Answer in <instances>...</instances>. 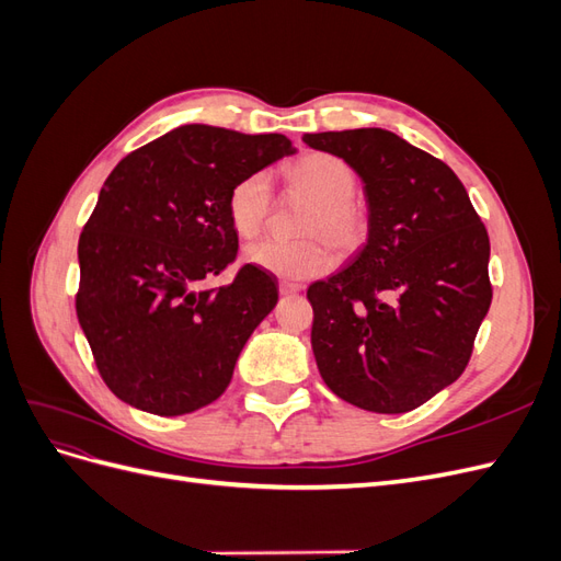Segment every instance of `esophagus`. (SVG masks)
<instances>
[{
  "label": "esophagus",
  "instance_id": "obj_1",
  "mask_svg": "<svg viewBox=\"0 0 561 561\" xmlns=\"http://www.w3.org/2000/svg\"><path fill=\"white\" fill-rule=\"evenodd\" d=\"M278 290H280V295H297L299 290H301V285L299 283H290V280H280L278 283Z\"/></svg>",
  "mask_w": 561,
  "mask_h": 561
}]
</instances>
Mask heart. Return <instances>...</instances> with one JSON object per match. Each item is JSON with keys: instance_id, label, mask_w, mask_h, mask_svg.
Wrapping results in <instances>:
<instances>
[{"instance_id": "heart-1", "label": "heart", "mask_w": 561, "mask_h": 561, "mask_svg": "<svg viewBox=\"0 0 561 561\" xmlns=\"http://www.w3.org/2000/svg\"><path fill=\"white\" fill-rule=\"evenodd\" d=\"M287 182L295 190L316 201L304 233L325 236V239L344 252L360 248L367 239V213L353 201L358 180L351 168L332 154H307L297 159L285 171ZM271 213V178L262 171L241 178L231 186L227 196V217L233 231L241 239H254ZM243 260L266 271L271 276L285 280H307L325 274L334 257L325 241H280L264 239L245 248Z\"/></svg>"}]
</instances>
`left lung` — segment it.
I'll list each match as a JSON object with an SVG mask.
<instances>
[{
  "label": "left lung",
  "instance_id": "8db88e82",
  "mask_svg": "<svg viewBox=\"0 0 561 561\" xmlns=\"http://www.w3.org/2000/svg\"><path fill=\"white\" fill-rule=\"evenodd\" d=\"M367 198V243L309 287L311 346L334 396L416 410L463 375L491 304L489 236L451 168L383 128L307 133Z\"/></svg>",
  "mask_w": 561,
  "mask_h": 561
}]
</instances>
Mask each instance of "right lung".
Returning a JSON list of instances; mask_svg holds the SVG:
<instances>
[{
    "mask_svg": "<svg viewBox=\"0 0 561 561\" xmlns=\"http://www.w3.org/2000/svg\"><path fill=\"white\" fill-rule=\"evenodd\" d=\"M295 154L278 133L186 124L130 151L105 180L79 236L77 318L100 377L126 404L159 416L225 393L278 283L236 260L227 196L241 178Z\"/></svg>",
    "mask_w": 561,
    "mask_h": 561,
    "instance_id": "1",
    "label": "right lung"
}]
</instances>
